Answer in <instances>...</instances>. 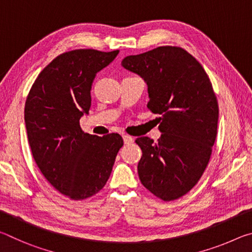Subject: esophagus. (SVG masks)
<instances>
[{
    "label": "esophagus",
    "instance_id": "obj_1",
    "mask_svg": "<svg viewBox=\"0 0 252 252\" xmlns=\"http://www.w3.org/2000/svg\"><path fill=\"white\" fill-rule=\"evenodd\" d=\"M122 136H123V141H125L126 144H130V143H132V142L134 141V139L132 138V136L129 135V134H123Z\"/></svg>",
    "mask_w": 252,
    "mask_h": 252
}]
</instances>
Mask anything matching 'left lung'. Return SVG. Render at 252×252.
Segmentation results:
<instances>
[{
	"instance_id": "1",
	"label": "left lung",
	"mask_w": 252,
	"mask_h": 252,
	"mask_svg": "<svg viewBox=\"0 0 252 252\" xmlns=\"http://www.w3.org/2000/svg\"><path fill=\"white\" fill-rule=\"evenodd\" d=\"M123 67L148 84V109L162 132L158 143L135 140L142 157V185L163 201L183 197L197 185L210 160L218 127L219 106L202 65L180 46H159L123 59Z\"/></svg>"
}]
</instances>
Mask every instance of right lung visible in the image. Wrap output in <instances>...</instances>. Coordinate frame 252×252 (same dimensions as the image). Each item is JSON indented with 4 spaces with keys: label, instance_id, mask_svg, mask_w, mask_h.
I'll return each mask as SVG.
<instances>
[{
    "label": "right lung",
    "instance_id": "1",
    "mask_svg": "<svg viewBox=\"0 0 252 252\" xmlns=\"http://www.w3.org/2000/svg\"><path fill=\"white\" fill-rule=\"evenodd\" d=\"M119 53L80 49L58 55L34 81L24 119L34 161L44 178L71 200L92 197L105 186L123 139L84 133L80 119L91 106L96 72Z\"/></svg>",
    "mask_w": 252,
    "mask_h": 252
}]
</instances>
